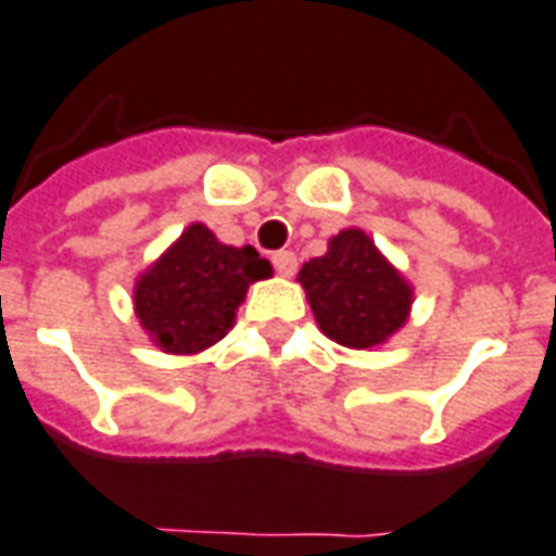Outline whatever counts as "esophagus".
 I'll return each mask as SVG.
<instances>
[{"label": "esophagus", "mask_w": 556, "mask_h": 556, "mask_svg": "<svg viewBox=\"0 0 556 556\" xmlns=\"http://www.w3.org/2000/svg\"><path fill=\"white\" fill-rule=\"evenodd\" d=\"M270 263H274V270H277L279 277H293L296 274V256H293V251H277V254L270 256Z\"/></svg>", "instance_id": "obj_1"}]
</instances>
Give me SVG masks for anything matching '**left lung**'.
<instances>
[{"label": "left lung", "mask_w": 556, "mask_h": 556, "mask_svg": "<svg viewBox=\"0 0 556 556\" xmlns=\"http://www.w3.org/2000/svg\"><path fill=\"white\" fill-rule=\"evenodd\" d=\"M300 282L319 328L345 349L380 345L408 317L410 288L356 228L333 237L328 254L305 263Z\"/></svg>", "instance_id": "obj_1"}]
</instances>
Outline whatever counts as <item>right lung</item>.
<instances>
[{"instance_id":"obj_1","label":"right lung","mask_w":556,"mask_h":556,"mask_svg":"<svg viewBox=\"0 0 556 556\" xmlns=\"http://www.w3.org/2000/svg\"><path fill=\"white\" fill-rule=\"evenodd\" d=\"M265 277L270 263L256 248L223 245L205 225H191L137 282V317L160 349L197 354L223 340L248 286Z\"/></svg>"}]
</instances>
